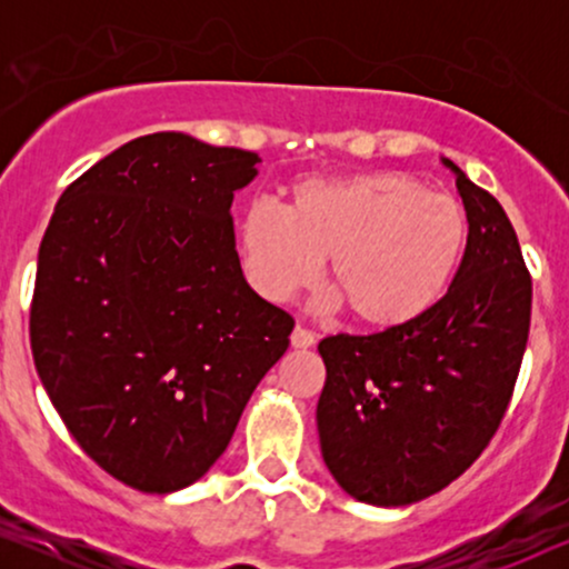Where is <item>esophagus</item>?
<instances>
[{
  "label": "esophagus",
  "mask_w": 569,
  "mask_h": 569,
  "mask_svg": "<svg viewBox=\"0 0 569 569\" xmlns=\"http://www.w3.org/2000/svg\"><path fill=\"white\" fill-rule=\"evenodd\" d=\"M290 341H292L295 349H308V347L316 345V333L308 331L306 326H295Z\"/></svg>",
  "instance_id": "34e87169"
}]
</instances>
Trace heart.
<instances>
[{
    "label": "heart",
    "mask_w": 569,
    "mask_h": 569,
    "mask_svg": "<svg viewBox=\"0 0 569 569\" xmlns=\"http://www.w3.org/2000/svg\"><path fill=\"white\" fill-rule=\"evenodd\" d=\"M461 201L407 173H362L295 186L287 212L259 201L240 222L248 282L271 302L326 282L352 321L407 326L438 306L461 267Z\"/></svg>",
    "instance_id": "obj_1"
}]
</instances>
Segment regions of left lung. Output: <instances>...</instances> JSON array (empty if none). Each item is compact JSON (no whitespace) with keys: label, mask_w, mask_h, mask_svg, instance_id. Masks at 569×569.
Listing matches in <instances>:
<instances>
[{"label":"left lung","mask_w":569,"mask_h":569,"mask_svg":"<svg viewBox=\"0 0 569 569\" xmlns=\"http://www.w3.org/2000/svg\"><path fill=\"white\" fill-rule=\"evenodd\" d=\"M446 166L469 217L453 284L407 326L318 345L323 461L347 495L380 508L425 500L477 461L508 411L531 329V274L508 214Z\"/></svg>","instance_id":"1"}]
</instances>
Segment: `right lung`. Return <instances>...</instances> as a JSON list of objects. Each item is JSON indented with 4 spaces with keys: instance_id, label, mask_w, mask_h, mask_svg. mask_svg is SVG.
Masks as SVG:
<instances>
[{
    "instance_id": "right-lung-1",
    "label": "right lung",
    "mask_w": 569,
    "mask_h": 569,
    "mask_svg": "<svg viewBox=\"0 0 569 569\" xmlns=\"http://www.w3.org/2000/svg\"><path fill=\"white\" fill-rule=\"evenodd\" d=\"M256 162L181 131L131 139L67 186L41 240L36 370L84 453L139 492L204 477L290 345L292 316L236 251Z\"/></svg>"
}]
</instances>
